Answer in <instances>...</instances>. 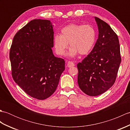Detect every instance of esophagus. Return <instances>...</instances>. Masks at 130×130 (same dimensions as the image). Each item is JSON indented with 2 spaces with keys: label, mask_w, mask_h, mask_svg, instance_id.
Masks as SVG:
<instances>
[{
  "label": "esophagus",
  "mask_w": 130,
  "mask_h": 130,
  "mask_svg": "<svg viewBox=\"0 0 130 130\" xmlns=\"http://www.w3.org/2000/svg\"><path fill=\"white\" fill-rule=\"evenodd\" d=\"M67 66L68 68H71L72 67H74V66H75V64H74L73 62H72V61H69L67 63Z\"/></svg>",
  "instance_id": "esophagus-1"
}]
</instances>
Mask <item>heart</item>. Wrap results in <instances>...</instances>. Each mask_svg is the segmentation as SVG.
<instances>
[{"label": "heart", "mask_w": 130, "mask_h": 130, "mask_svg": "<svg viewBox=\"0 0 130 130\" xmlns=\"http://www.w3.org/2000/svg\"><path fill=\"white\" fill-rule=\"evenodd\" d=\"M96 38L95 29L90 24L71 23L61 29L60 35L54 36L55 50L59 55H63L70 47L68 55L76 57L80 54L85 55L92 51Z\"/></svg>", "instance_id": "obj_1"}]
</instances>
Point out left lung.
Returning a JSON list of instances; mask_svg holds the SVG:
<instances>
[{
	"instance_id": "left-lung-1",
	"label": "left lung",
	"mask_w": 130,
	"mask_h": 130,
	"mask_svg": "<svg viewBox=\"0 0 130 130\" xmlns=\"http://www.w3.org/2000/svg\"><path fill=\"white\" fill-rule=\"evenodd\" d=\"M94 19L98 38L92 51L77 65L79 87L89 96L102 94L114 84L121 61L117 35L106 22Z\"/></svg>"
}]
</instances>
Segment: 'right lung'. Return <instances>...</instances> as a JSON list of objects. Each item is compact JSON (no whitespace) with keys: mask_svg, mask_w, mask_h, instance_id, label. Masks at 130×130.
Instances as JSON below:
<instances>
[{"mask_svg":"<svg viewBox=\"0 0 130 130\" xmlns=\"http://www.w3.org/2000/svg\"><path fill=\"white\" fill-rule=\"evenodd\" d=\"M53 25L49 20L34 19L17 32L10 49L12 75L27 94L43 100L56 89L65 70V61L55 57Z\"/></svg>","mask_w":130,"mask_h":130,"instance_id":"right-lung-1","label":"right lung"}]
</instances>
